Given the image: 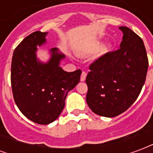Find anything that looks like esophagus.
<instances>
[{"instance_id":"1","label":"esophagus","mask_w":153,"mask_h":153,"mask_svg":"<svg viewBox=\"0 0 153 153\" xmlns=\"http://www.w3.org/2000/svg\"><path fill=\"white\" fill-rule=\"evenodd\" d=\"M86 76H87L86 72H84V71H83V72H82V74H81L80 80H81V81H84V80L86 79Z\"/></svg>"}]
</instances>
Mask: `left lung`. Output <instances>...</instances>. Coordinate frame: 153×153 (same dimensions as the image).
I'll use <instances>...</instances> for the list:
<instances>
[{
  "label": "left lung",
  "mask_w": 153,
  "mask_h": 153,
  "mask_svg": "<svg viewBox=\"0 0 153 153\" xmlns=\"http://www.w3.org/2000/svg\"><path fill=\"white\" fill-rule=\"evenodd\" d=\"M120 48L103 55L89 65L86 101L97 115L115 117L138 98L146 80L148 59L142 38L127 27Z\"/></svg>",
  "instance_id": "1"
}]
</instances>
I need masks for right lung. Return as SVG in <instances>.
<instances>
[{
  "label": "right lung",
  "instance_id": "obj_1",
  "mask_svg": "<svg viewBox=\"0 0 153 153\" xmlns=\"http://www.w3.org/2000/svg\"><path fill=\"white\" fill-rule=\"evenodd\" d=\"M47 33L33 32L14 51L11 62V88L15 104L23 115L34 123L48 125L56 120L65 107L67 94L79 83L82 71L66 72L60 66L65 56L51 48L50 61L37 60V46L46 42Z\"/></svg>",
  "mask_w": 153,
  "mask_h": 153
}]
</instances>
